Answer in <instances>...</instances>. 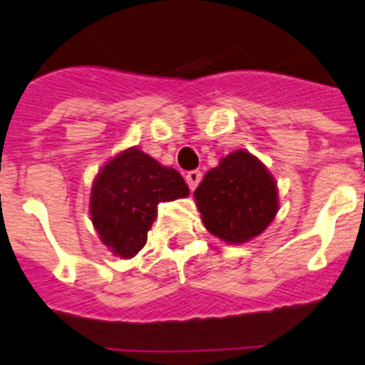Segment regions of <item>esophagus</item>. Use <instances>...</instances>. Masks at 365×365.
<instances>
[{
	"label": "esophagus",
	"mask_w": 365,
	"mask_h": 365,
	"mask_svg": "<svg viewBox=\"0 0 365 365\" xmlns=\"http://www.w3.org/2000/svg\"><path fill=\"white\" fill-rule=\"evenodd\" d=\"M200 180H202V173L200 170H189V173L185 174V182H187V185H189V189H196V185H198V183H200Z\"/></svg>",
	"instance_id": "obj_1"
}]
</instances>
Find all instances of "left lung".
I'll return each mask as SVG.
<instances>
[{"label":"left lung","mask_w":365,"mask_h":365,"mask_svg":"<svg viewBox=\"0 0 365 365\" xmlns=\"http://www.w3.org/2000/svg\"><path fill=\"white\" fill-rule=\"evenodd\" d=\"M205 230L227 244L259 237L279 211L277 182L259 158L235 150L207 170L195 191Z\"/></svg>","instance_id":"left-lung-1"}]
</instances>
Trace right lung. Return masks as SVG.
Returning <instances> with one entry per match:
<instances>
[{
  "label": "right lung",
  "mask_w": 365,
  "mask_h": 365,
  "mask_svg": "<svg viewBox=\"0 0 365 365\" xmlns=\"http://www.w3.org/2000/svg\"><path fill=\"white\" fill-rule=\"evenodd\" d=\"M189 196L182 174L130 147L108 160L91 183L90 217L115 257L132 259L147 244L158 204Z\"/></svg>",
  "instance_id": "1"
}]
</instances>
